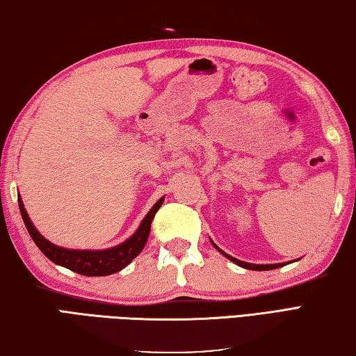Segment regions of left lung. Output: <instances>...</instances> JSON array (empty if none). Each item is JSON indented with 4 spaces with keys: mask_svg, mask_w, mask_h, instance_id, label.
Instances as JSON below:
<instances>
[{
    "mask_svg": "<svg viewBox=\"0 0 356 356\" xmlns=\"http://www.w3.org/2000/svg\"><path fill=\"white\" fill-rule=\"evenodd\" d=\"M212 245L217 248V250L223 254V256L226 257V259H229L231 261H234V264L236 265H238V266H241V268H246V270H252V271H268V270H276V268H280V266H285V265H288L290 264V261H284V264H270V265H256V264H246V261H241V260H238V259H236V257H232V256H229V254H226V252H223L220 250V248L213 243L212 241ZM299 260V259H298Z\"/></svg>",
    "mask_w": 356,
    "mask_h": 356,
    "instance_id": "8db88e82",
    "label": "left lung"
}]
</instances>
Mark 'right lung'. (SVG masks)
I'll return each mask as SVG.
<instances>
[{
  "label": "right lung",
  "mask_w": 356,
  "mask_h": 356,
  "mask_svg": "<svg viewBox=\"0 0 356 356\" xmlns=\"http://www.w3.org/2000/svg\"><path fill=\"white\" fill-rule=\"evenodd\" d=\"M164 197L159 198L155 206L152 207L149 213L144 217L143 223L139 225L138 231L133 234V236L125 240L124 243L118 246L108 248V250H68V248H62L51 243L49 240H46L42 234H40L35 226L31 221L28 212L24 209V204L22 198H18V206L19 212H22V217L26 227H28V232L31 234L32 240L35 241L38 250L42 251L46 257L56 265L65 266L68 270L82 274V276H108V274L118 273L130 264V261L135 259L138 254L144 250L147 243V238H149L150 234V225L153 221V217L158 212V209L163 204Z\"/></svg>",
  "instance_id": "add662e5"
}]
</instances>
